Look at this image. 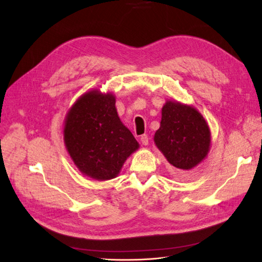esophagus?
I'll list each match as a JSON object with an SVG mask.
<instances>
[{
  "mask_svg": "<svg viewBox=\"0 0 262 262\" xmlns=\"http://www.w3.org/2000/svg\"><path fill=\"white\" fill-rule=\"evenodd\" d=\"M141 143L143 145H147L148 144V137L146 136V134H143V136L141 137Z\"/></svg>",
  "mask_w": 262,
  "mask_h": 262,
  "instance_id": "34e87169",
  "label": "esophagus"
}]
</instances>
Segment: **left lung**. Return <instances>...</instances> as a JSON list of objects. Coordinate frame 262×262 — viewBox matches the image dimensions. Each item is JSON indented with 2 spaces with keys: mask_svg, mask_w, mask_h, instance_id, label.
Segmentation results:
<instances>
[{
  "mask_svg": "<svg viewBox=\"0 0 262 262\" xmlns=\"http://www.w3.org/2000/svg\"><path fill=\"white\" fill-rule=\"evenodd\" d=\"M154 142L173 171L185 175L208 156L211 131L198 110L177 100H167L162 108L161 126Z\"/></svg>",
  "mask_w": 262,
  "mask_h": 262,
  "instance_id": "obj_1",
  "label": "left lung"
}]
</instances>
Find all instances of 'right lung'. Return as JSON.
I'll list each match as a JSON object with an SVG mask.
<instances>
[{
    "label": "right lung",
    "instance_id": "right-lung-1",
    "mask_svg": "<svg viewBox=\"0 0 262 262\" xmlns=\"http://www.w3.org/2000/svg\"><path fill=\"white\" fill-rule=\"evenodd\" d=\"M63 140L78 170L99 181L116 178L140 147L118 116L115 95L98 90L86 92L69 109Z\"/></svg>",
    "mask_w": 262,
    "mask_h": 262
}]
</instances>
